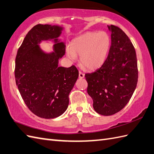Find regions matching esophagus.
<instances>
[{
  "label": "esophagus",
  "instance_id": "34e87169",
  "mask_svg": "<svg viewBox=\"0 0 154 154\" xmlns=\"http://www.w3.org/2000/svg\"><path fill=\"white\" fill-rule=\"evenodd\" d=\"M79 78H84V74L81 71L79 72Z\"/></svg>",
  "mask_w": 154,
  "mask_h": 154
}]
</instances>
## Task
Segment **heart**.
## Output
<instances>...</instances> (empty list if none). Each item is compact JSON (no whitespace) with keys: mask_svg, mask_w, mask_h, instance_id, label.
Segmentation results:
<instances>
[{"mask_svg":"<svg viewBox=\"0 0 154 154\" xmlns=\"http://www.w3.org/2000/svg\"><path fill=\"white\" fill-rule=\"evenodd\" d=\"M111 45L110 37L105 32H90L74 38L66 48L67 56L72 60L80 55L82 65L90 70L96 69L104 63Z\"/></svg>","mask_w":154,"mask_h":154,"instance_id":"1","label":"heart"}]
</instances>
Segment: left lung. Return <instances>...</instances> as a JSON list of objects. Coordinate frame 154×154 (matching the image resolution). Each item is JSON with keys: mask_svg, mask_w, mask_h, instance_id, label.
<instances>
[{"mask_svg": "<svg viewBox=\"0 0 154 154\" xmlns=\"http://www.w3.org/2000/svg\"><path fill=\"white\" fill-rule=\"evenodd\" d=\"M111 33V45L107 58L94 72L85 78L87 91L97 113H117L128 103L138 82L136 54L131 41L119 27L107 26Z\"/></svg>", "mask_w": 154, "mask_h": 154, "instance_id": "obj_1", "label": "left lung"}]
</instances>
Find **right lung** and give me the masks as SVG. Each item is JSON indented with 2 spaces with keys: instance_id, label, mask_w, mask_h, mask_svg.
Here are the masks:
<instances>
[{
  "instance_id": "1",
  "label": "right lung",
  "mask_w": 154,
  "mask_h": 154,
  "mask_svg": "<svg viewBox=\"0 0 154 154\" xmlns=\"http://www.w3.org/2000/svg\"><path fill=\"white\" fill-rule=\"evenodd\" d=\"M62 30L59 26H35L27 33L16 54V86L27 107L41 118L54 119L65 112L68 95L79 75L74 65L59 66L66 47L58 39ZM47 40L54 41V52L45 54L38 46L42 40Z\"/></svg>"
}]
</instances>
